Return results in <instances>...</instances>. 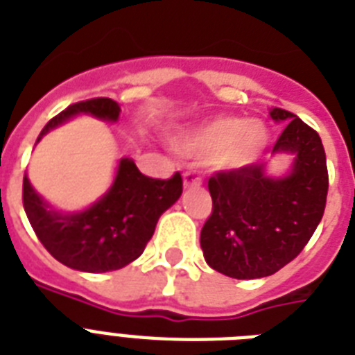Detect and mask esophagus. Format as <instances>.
I'll return each instance as SVG.
<instances>
[{
  "mask_svg": "<svg viewBox=\"0 0 355 355\" xmlns=\"http://www.w3.org/2000/svg\"><path fill=\"white\" fill-rule=\"evenodd\" d=\"M199 184H201V178H199V175H196L194 172H187V174L183 175L184 189H196V187H199Z\"/></svg>",
  "mask_w": 355,
  "mask_h": 355,
  "instance_id": "esophagus-1",
  "label": "esophagus"
}]
</instances>
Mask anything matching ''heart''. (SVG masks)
<instances>
[{
	"mask_svg": "<svg viewBox=\"0 0 355 355\" xmlns=\"http://www.w3.org/2000/svg\"><path fill=\"white\" fill-rule=\"evenodd\" d=\"M270 145V130L257 119L216 116L184 128L172 137V146L192 159H218L225 171H243L261 159Z\"/></svg>",
	"mask_w": 355,
	"mask_h": 355,
	"instance_id": "b5f03b06",
	"label": "heart"
}]
</instances>
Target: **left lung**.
Returning a JSON list of instances; mask_svg holds the SVG:
<instances>
[{
	"mask_svg": "<svg viewBox=\"0 0 355 355\" xmlns=\"http://www.w3.org/2000/svg\"><path fill=\"white\" fill-rule=\"evenodd\" d=\"M270 116L286 125L272 156L292 157L288 171L270 174L265 161L209 180L212 216L199 243L210 268L234 279L272 276L292 261L327 205L329 172L319 134L288 110L274 108Z\"/></svg>",
	"mask_w": 355,
	"mask_h": 355,
	"instance_id": "1",
	"label": "left lung"
}]
</instances>
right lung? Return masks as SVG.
<instances>
[{"mask_svg": "<svg viewBox=\"0 0 355 355\" xmlns=\"http://www.w3.org/2000/svg\"><path fill=\"white\" fill-rule=\"evenodd\" d=\"M119 112V103L108 98L70 105L46 123L36 143L78 116L118 123ZM181 192L183 181L178 172L166 181L152 180L137 171L134 159L121 157L107 192L87 209L67 212L45 201L28 175L23 178V207L43 247L69 268L90 274L119 270L136 261L161 214L171 209Z\"/></svg>", "mask_w": 355, "mask_h": 355, "instance_id": "obj_1", "label": "right lung"}]
</instances>
